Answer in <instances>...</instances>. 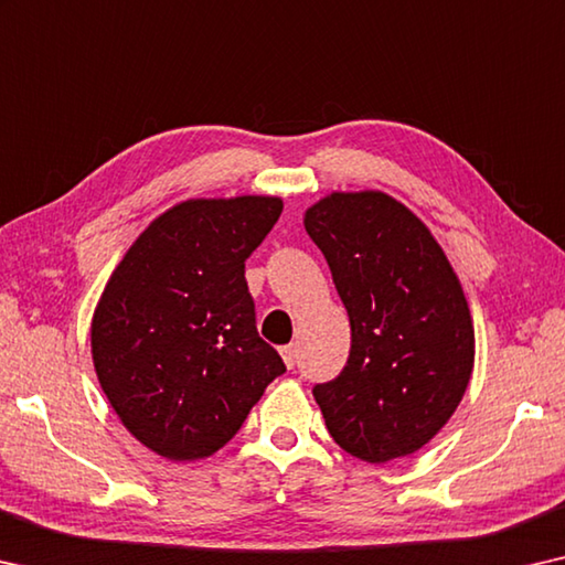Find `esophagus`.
Wrapping results in <instances>:
<instances>
[{
    "label": "esophagus",
    "mask_w": 565,
    "mask_h": 565,
    "mask_svg": "<svg viewBox=\"0 0 565 565\" xmlns=\"http://www.w3.org/2000/svg\"><path fill=\"white\" fill-rule=\"evenodd\" d=\"M280 355H282L285 366H288V369H292L295 363H298V349H295V345H282Z\"/></svg>",
    "instance_id": "34e87169"
}]
</instances>
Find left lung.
<instances>
[{"label":"left lung","mask_w":565,"mask_h":565,"mask_svg":"<svg viewBox=\"0 0 565 565\" xmlns=\"http://www.w3.org/2000/svg\"><path fill=\"white\" fill-rule=\"evenodd\" d=\"M351 320L341 376L312 388L335 445L363 462L437 437L475 369V326L455 267L409 206L379 189L331 192L302 214Z\"/></svg>","instance_id":"obj_1"}]
</instances>
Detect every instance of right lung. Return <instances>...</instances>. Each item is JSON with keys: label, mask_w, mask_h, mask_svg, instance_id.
I'll use <instances>...</instances> for the list:
<instances>
[{"label": "right lung", "mask_w": 565, "mask_h": 565, "mask_svg": "<svg viewBox=\"0 0 565 565\" xmlns=\"http://www.w3.org/2000/svg\"><path fill=\"white\" fill-rule=\"evenodd\" d=\"M280 196H196L138 234L90 323L93 366L124 427L163 459L212 457L285 371L257 335L245 259Z\"/></svg>", "instance_id": "add662e5"}]
</instances>
